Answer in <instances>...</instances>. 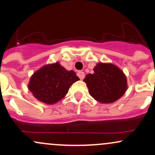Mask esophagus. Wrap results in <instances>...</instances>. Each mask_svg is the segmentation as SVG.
I'll return each instance as SVG.
<instances>
[{
  "label": "esophagus",
  "mask_w": 155,
  "mask_h": 155,
  "mask_svg": "<svg viewBox=\"0 0 155 155\" xmlns=\"http://www.w3.org/2000/svg\"><path fill=\"white\" fill-rule=\"evenodd\" d=\"M77 76H79L80 79L83 80L84 78V73L82 72V71H79L77 73Z\"/></svg>",
  "instance_id": "34e87169"
}]
</instances>
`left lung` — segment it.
I'll return each mask as SVG.
<instances>
[{
	"mask_svg": "<svg viewBox=\"0 0 155 155\" xmlns=\"http://www.w3.org/2000/svg\"><path fill=\"white\" fill-rule=\"evenodd\" d=\"M94 74L84 79L90 95L101 104H111L120 99L127 89V78L123 71L112 63H97Z\"/></svg>",
	"mask_w": 155,
	"mask_h": 155,
	"instance_id": "1",
	"label": "left lung"
}]
</instances>
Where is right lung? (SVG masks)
<instances>
[{
  "mask_svg": "<svg viewBox=\"0 0 155 155\" xmlns=\"http://www.w3.org/2000/svg\"><path fill=\"white\" fill-rule=\"evenodd\" d=\"M78 80L79 78L74 71H67L57 62L45 65L33 73L28 89L37 100L51 105L63 99Z\"/></svg>",
  "mask_w": 155,
  "mask_h": 155,
  "instance_id": "1",
  "label": "right lung"
}]
</instances>
